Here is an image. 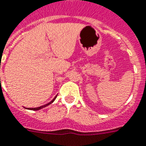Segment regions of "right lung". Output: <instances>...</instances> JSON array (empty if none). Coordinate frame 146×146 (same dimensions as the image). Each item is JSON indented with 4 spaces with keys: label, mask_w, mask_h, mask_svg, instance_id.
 <instances>
[{
    "label": "right lung",
    "mask_w": 146,
    "mask_h": 146,
    "mask_svg": "<svg viewBox=\"0 0 146 146\" xmlns=\"http://www.w3.org/2000/svg\"><path fill=\"white\" fill-rule=\"evenodd\" d=\"M56 97H55L54 99H53V100H52V101H50V102H49V103H47V104L44 105V106H40V107H38V108H28V109H29V110H33V111H38V110H40V109H41V108H45V107H46V106H49V105L51 104V103H53V102H54V100H56Z\"/></svg>",
    "instance_id": "right-lung-1"
}]
</instances>
